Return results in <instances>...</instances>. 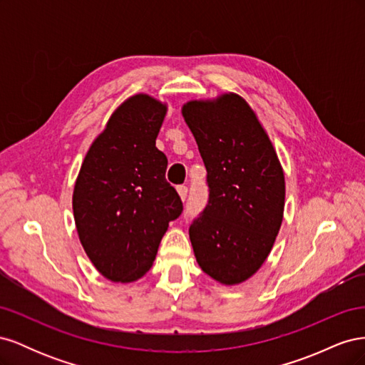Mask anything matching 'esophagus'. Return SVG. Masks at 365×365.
<instances>
[{
    "instance_id": "esophagus-1",
    "label": "esophagus",
    "mask_w": 365,
    "mask_h": 365,
    "mask_svg": "<svg viewBox=\"0 0 365 365\" xmlns=\"http://www.w3.org/2000/svg\"><path fill=\"white\" fill-rule=\"evenodd\" d=\"M176 190H178L181 200L185 201L187 200V193H189V187H187V185H178V187H176Z\"/></svg>"
}]
</instances>
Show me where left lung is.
Returning a JSON list of instances; mask_svg holds the SVG:
<instances>
[{
  "label": "left lung",
  "mask_w": 365,
  "mask_h": 365,
  "mask_svg": "<svg viewBox=\"0 0 365 365\" xmlns=\"http://www.w3.org/2000/svg\"><path fill=\"white\" fill-rule=\"evenodd\" d=\"M182 115L207 169L208 202L189 228L200 267L237 284L256 272L283 219L284 175L271 141L237 94L189 102Z\"/></svg>",
  "instance_id": "1"
}]
</instances>
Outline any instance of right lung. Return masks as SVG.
<instances>
[{
    "label": "right lung",
    "mask_w": 365,
    "mask_h": 365,
    "mask_svg": "<svg viewBox=\"0 0 365 365\" xmlns=\"http://www.w3.org/2000/svg\"><path fill=\"white\" fill-rule=\"evenodd\" d=\"M165 106L146 94L121 103L88 150L73 193L82 247L113 282H134L155 260L182 201L165 180L168 157L155 140Z\"/></svg>",
    "instance_id": "add662e5"
}]
</instances>
